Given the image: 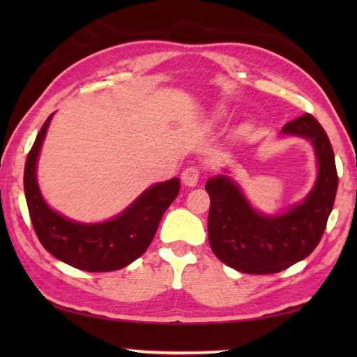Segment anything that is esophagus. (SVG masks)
Wrapping results in <instances>:
<instances>
[{"label": "esophagus", "mask_w": 357, "mask_h": 357, "mask_svg": "<svg viewBox=\"0 0 357 357\" xmlns=\"http://www.w3.org/2000/svg\"><path fill=\"white\" fill-rule=\"evenodd\" d=\"M183 184L187 187H195L198 185V181H199V170L196 169V167H187V169L183 172Z\"/></svg>", "instance_id": "1"}]
</instances>
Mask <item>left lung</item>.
I'll return each instance as SVG.
<instances>
[{
	"mask_svg": "<svg viewBox=\"0 0 357 357\" xmlns=\"http://www.w3.org/2000/svg\"><path fill=\"white\" fill-rule=\"evenodd\" d=\"M280 135L304 138L314 150L317 176L301 202L280 213L265 215L253 208L227 174H216L206 184L210 247L219 261L241 273L270 275L305 259L319 244L335 204V153L322 126L305 113L287 123Z\"/></svg>",
	"mask_w": 357,
	"mask_h": 357,
	"instance_id": "8db88e82",
	"label": "left lung"
}]
</instances>
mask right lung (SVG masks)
Segmentation results:
<instances>
[{"instance_id":"obj_1","label":"right lung","mask_w":357,"mask_h":357,"mask_svg":"<svg viewBox=\"0 0 357 357\" xmlns=\"http://www.w3.org/2000/svg\"><path fill=\"white\" fill-rule=\"evenodd\" d=\"M52 115L45 119L24 167V193L30 219L43 247L56 259L84 271H113L144 255L161 218L176 199L181 183L172 178L150 185L130 206L104 222H79L53 210L43 198L36 165Z\"/></svg>"}]
</instances>
